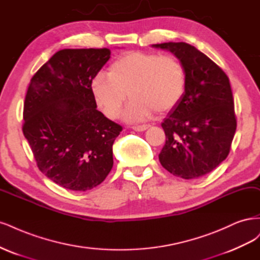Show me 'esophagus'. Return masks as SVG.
<instances>
[{"label":"esophagus","mask_w":260,"mask_h":260,"mask_svg":"<svg viewBox=\"0 0 260 260\" xmlns=\"http://www.w3.org/2000/svg\"><path fill=\"white\" fill-rule=\"evenodd\" d=\"M150 127V125H138V126H133L132 128L136 132H144Z\"/></svg>","instance_id":"34e87169"}]
</instances>
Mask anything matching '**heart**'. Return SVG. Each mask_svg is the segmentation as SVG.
<instances>
[{
  "label": "heart",
  "instance_id": "1",
  "mask_svg": "<svg viewBox=\"0 0 260 260\" xmlns=\"http://www.w3.org/2000/svg\"><path fill=\"white\" fill-rule=\"evenodd\" d=\"M108 75L99 73L91 80V95L107 118L116 119L127 93L132 99L124 119L128 122L144 121L153 111L171 110L179 103L187 84L179 59L154 53L125 54L111 64Z\"/></svg>",
  "mask_w": 260,
  "mask_h": 260
}]
</instances>
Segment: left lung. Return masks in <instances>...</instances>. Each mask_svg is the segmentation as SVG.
I'll use <instances>...</instances> for the list:
<instances>
[{
    "mask_svg": "<svg viewBox=\"0 0 260 260\" xmlns=\"http://www.w3.org/2000/svg\"><path fill=\"white\" fill-rule=\"evenodd\" d=\"M152 46L173 53L187 77L185 93L162 123L166 142L158 160L174 176L200 178L225 160L237 129L229 78L185 42Z\"/></svg>",
    "mask_w": 260,
    "mask_h": 260,
    "instance_id": "obj_1",
    "label": "left lung"
}]
</instances>
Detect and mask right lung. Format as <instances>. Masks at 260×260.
I'll list each match as a JSON object with an SVG mask.
<instances>
[{"mask_svg": "<svg viewBox=\"0 0 260 260\" xmlns=\"http://www.w3.org/2000/svg\"><path fill=\"white\" fill-rule=\"evenodd\" d=\"M108 48L61 49L33 75L23 105V135L39 170L72 191L102 183L113 166L122 126L97 110L90 82L110 58Z\"/></svg>", "mask_w": 260, "mask_h": 260, "instance_id": "add662e5", "label": "right lung"}]
</instances>
